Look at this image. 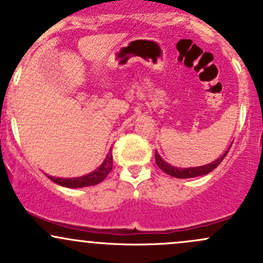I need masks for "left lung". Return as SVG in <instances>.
Masks as SVG:
<instances>
[{"label": "left lung", "mask_w": 263, "mask_h": 263, "mask_svg": "<svg viewBox=\"0 0 263 263\" xmlns=\"http://www.w3.org/2000/svg\"><path fill=\"white\" fill-rule=\"evenodd\" d=\"M228 152H230V149H228V151L226 152V153L223 154L221 158H218V159L214 160V162L210 163V164H205L203 166H194V168H185V169L177 168V166H172L171 164H168V163L164 162V160H163L162 158L159 157V154H157V152H155V163H157V165L159 166V168L162 169L164 173L169 174V176H172V177H176V178H194V177L204 176V174L211 173L213 169H216L217 166L221 164V162L223 159H224Z\"/></svg>", "instance_id": "8db88e82"}]
</instances>
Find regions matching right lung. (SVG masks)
<instances>
[{"instance_id": "obj_1", "label": "right lung", "mask_w": 263, "mask_h": 263, "mask_svg": "<svg viewBox=\"0 0 263 263\" xmlns=\"http://www.w3.org/2000/svg\"><path fill=\"white\" fill-rule=\"evenodd\" d=\"M112 153L109 152V154L106 155L105 160L103 162L97 171H94L92 173L87 174V176H83L79 178H53L49 177V179H51L52 182H55L56 184L63 185L66 188H81V187H89V185H95L99 184L100 182H103L108 174L111 172L112 169Z\"/></svg>"}]
</instances>
